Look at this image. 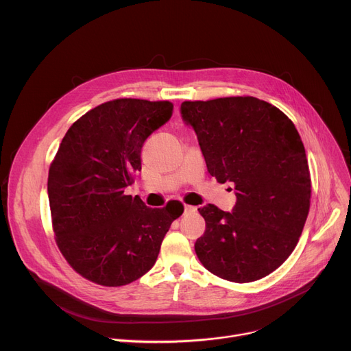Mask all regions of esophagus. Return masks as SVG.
Instances as JSON below:
<instances>
[{
	"label": "esophagus",
	"instance_id": "1",
	"mask_svg": "<svg viewBox=\"0 0 351 351\" xmlns=\"http://www.w3.org/2000/svg\"><path fill=\"white\" fill-rule=\"evenodd\" d=\"M197 211L195 207L193 205H184V215H189V214H194Z\"/></svg>",
	"mask_w": 351,
	"mask_h": 351
}]
</instances>
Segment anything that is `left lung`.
Masks as SVG:
<instances>
[{
    "mask_svg": "<svg viewBox=\"0 0 351 351\" xmlns=\"http://www.w3.org/2000/svg\"><path fill=\"white\" fill-rule=\"evenodd\" d=\"M208 173L235 185L232 213L198 208L207 228L195 242L205 269L237 283L272 274L293 252L311 207L302 138L283 112L252 96L182 101Z\"/></svg>",
    "mask_w": 351,
    "mask_h": 351,
    "instance_id": "left-lung-1",
    "label": "left lung"
}]
</instances>
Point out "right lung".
<instances>
[{"label":"right lung","mask_w":351,"mask_h":351,"mask_svg":"<svg viewBox=\"0 0 351 351\" xmlns=\"http://www.w3.org/2000/svg\"><path fill=\"white\" fill-rule=\"evenodd\" d=\"M173 114V103L116 99L77 119L49 167L53 232L73 269L101 286H123L147 274L164 235L184 207L149 208L126 195L141 170L146 138Z\"/></svg>","instance_id":"1"}]
</instances>
